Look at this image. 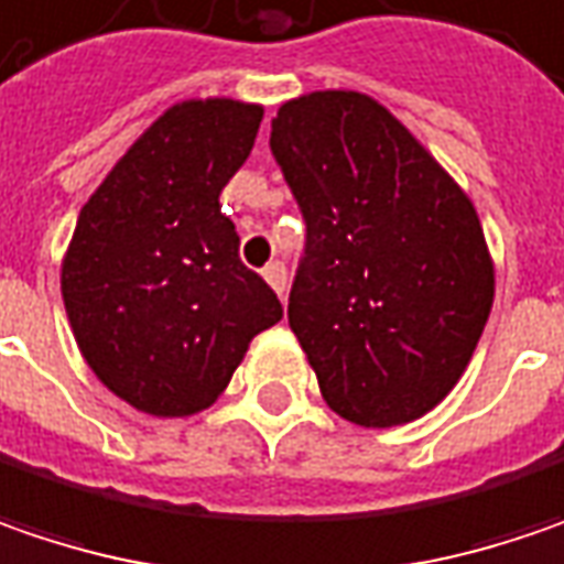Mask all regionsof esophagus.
I'll return each instance as SVG.
<instances>
[{
  "label": "esophagus",
  "instance_id": "1",
  "mask_svg": "<svg viewBox=\"0 0 564 564\" xmlns=\"http://www.w3.org/2000/svg\"><path fill=\"white\" fill-rule=\"evenodd\" d=\"M263 279L272 285V292H275V295L285 297V292H289V269H285V263L272 260V263L263 269Z\"/></svg>",
  "mask_w": 564,
  "mask_h": 564
}]
</instances>
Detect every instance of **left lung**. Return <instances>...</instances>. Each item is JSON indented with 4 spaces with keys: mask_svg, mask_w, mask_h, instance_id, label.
<instances>
[{
    "mask_svg": "<svg viewBox=\"0 0 564 564\" xmlns=\"http://www.w3.org/2000/svg\"><path fill=\"white\" fill-rule=\"evenodd\" d=\"M269 149L307 225L289 324L326 406L365 429L425 415L460 380L492 311L473 203L358 91L282 104Z\"/></svg>",
    "mask_w": 564,
    "mask_h": 564,
    "instance_id": "8db88e82",
    "label": "left lung"
}]
</instances>
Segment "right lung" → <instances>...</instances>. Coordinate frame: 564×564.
Instances as JSON below:
<instances>
[{"label":"right lung","instance_id":"add662e5","mask_svg":"<svg viewBox=\"0 0 564 564\" xmlns=\"http://www.w3.org/2000/svg\"><path fill=\"white\" fill-rule=\"evenodd\" d=\"M260 120L263 107L228 98L171 107L78 215L63 263L75 343L107 390L149 415L212 406L250 339L282 321L218 206Z\"/></svg>","mask_w":564,"mask_h":564}]
</instances>
